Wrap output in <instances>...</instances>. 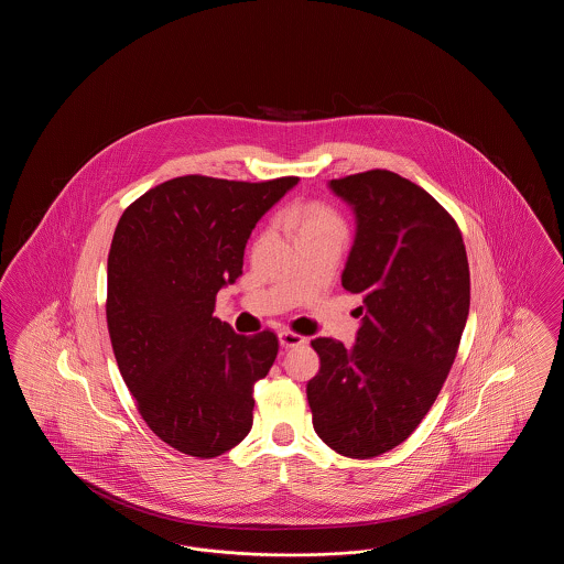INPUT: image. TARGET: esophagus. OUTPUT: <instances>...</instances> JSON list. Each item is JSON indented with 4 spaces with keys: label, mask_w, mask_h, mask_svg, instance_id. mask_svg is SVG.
Masks as SVG:
<instances>
[{
    "label": "esophagus",
    "mask_w": 564,
    "mask_h": 564,
    "mask_svg": "<svg viewBox=\"0 0 564 564\" xmlns=\"http://www.w3.org/2000/svg\"><path fill=\"white\" fill-rule=\"evenodd\" d=\"M279 343H281V347L283 349H294V347H300V345H304L306 343V338L304 336H300V334H294V332H279Z\"/></svg>",
    "instance_id": "34e87169"
}]
</instances>
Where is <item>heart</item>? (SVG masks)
<instances>
[{"instance_id": "heart-1", "label": "heart", "mask_w": 564, "mask_h": 564, "mask_svg": "<svg viewBox=\"0 0 564 564\" xmlns=\"http://www.w3.org/2000/svg\"><path fill=\"white\" fill-rule=\"evenodd\" d=\"M285 217L294 226L297 239L315 235H345L343 217L322 203H300L290 207Z\"/></svg>"}]
</instances>
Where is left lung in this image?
Segmentation results:
<instances>
[{
    "label": "left lung",
    "mask_w": 564,
    "mask_h": 564,
    "mask_svg": "<svg viewBox=\"0 0 564 564\" xmlns=\"http://www.w3.org/2000/svg\"><path fill=\"white\" fill-rule=\"evenodd\" d=\"M357 232L343 288L361 295L355 345L315 338L313 427L338 455L372 458L400 446L430 412L469 315L460 230L430 192L375 169L332 180Z\"/></svg>",
    "instance_id": "obj_1"
}]
</instances>
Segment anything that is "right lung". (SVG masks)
<instances>
[{
	"instance_id": "obj_1",
	"label": "right lung",
	"mask_w": 564,
	"mask_h": 564,
	"mask_svg": "<svg viewBox=\"0 0 564 564\" xmlns=\"http://www.w3.org/2000/svg\"><path fill=\"white\" fill-rule=\"evenodd\" d=\"M297 177L228 182L184 175L148 189L120 217L108 256L109 338L148 427L184 455L214 458L253 425V384L279 340L214 317L242 274L245 245Z\"/></svg>"
}]
</instances>
